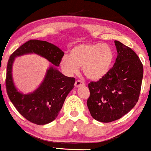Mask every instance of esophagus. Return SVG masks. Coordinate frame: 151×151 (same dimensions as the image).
Wrapping results in <instances>:
<instances>
[{
  "label": "esophagus",
  "mask_w": 151,
  "mask_h": 151,
  "mask_svg": "<svg viewBox=\"0 0 151 151\" xmlns=\"http://www.w3.org/2000/svg\"><path fill=\"white\" fill-rule=\"evenodd\" d=\"M74 85H75L76 87H79L80 86H84L85 85V84H84L82 81L77 80L75 81V84H74Z\"/></svg>",
  "instance_id": "34e87169"
}]
</instances>
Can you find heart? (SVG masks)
I'll use <instances>...</instances> for the list:
<instances>
[{"instance_id": "b5f03b06", "label": "heart", "mask_w": 151, "mask_h": 151, "mask_svg": "<svg viewBox=\"0 0 151 151\" xmlns=\"http://www.w3.org/2000/svg\"><path fill=\"white\" fill-rule=\"evenodd\" d=\"M114 60L111 47L101 42L80 43L70 50L69 56L60 60V67L66 75L77 74L79 67L85 77L91 81H99L109 73Z\"/></svg>"}]
</instances>
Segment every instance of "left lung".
I'll use <instances>...</instances> for the list:
<instances>
[{
  "label": "left lung",
  "instance_id": "1",
  "mask_svg": "<svg viewBox=\"0 0 151 151\" xmlns=\"http://www.w3.org/2000/svg\"><path fill=\"white\" fill-rule=\"evenodd\" d=\"M117 58L109 73L91 81L87 106L95 120L109 123L129 113L138 101L143 67L135 52L115 40Z\"/></svg>",
  "mask_w": 151,
  "mask_h": 151
}]
</instances>
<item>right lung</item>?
Segmentation results:
<instances>
[{
  "label": "right lung",
  "mask_w": 151,
  "mask_h": 151,
  "mask_svg": "<svg viewBox=\"0 0 151 151\" xmlns=\"http://www.w3.org/2000/svg\"><path fill=\"white\" fill-rule=\"evenodd\" d=\"M30 53L43 56L56 67L60 66L65 53L58 47L46 41L31 40L15 50L8 60L6 79L8 97L19 113L27 121L37 125H45L58 117L66 97L74 88L75 79L66 77L52 65L37 90L27 95L20 93L12 80V64L15 57Z\"/></svg>",
  "instance_id": "add662e5"
}]
</instances>
